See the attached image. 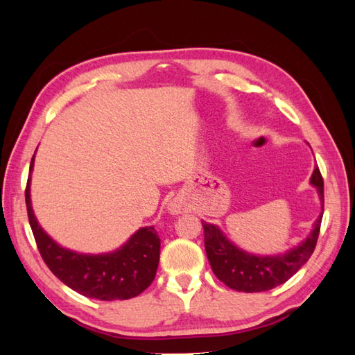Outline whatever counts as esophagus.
<instances>
[{"instance_id": "1", "label": "esophagus", "mask_w": 355, "mask_h": 355, "mask_svg": "<svg viewBox=\"0 0 355 355\" xmlns=\"http://www.w3.org/2000/svg\"><path fill=\"white\" fill-rule=\"evenodd\" d=\"M168 210H170V213H173V214H179V213L182 211V206H180V202H178V201H171V202H170V206H168Z\"/></svg>"}]
</instances>
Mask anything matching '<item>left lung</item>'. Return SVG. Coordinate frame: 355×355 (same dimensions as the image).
<instances>
[{
  "instance_id": "obj_1",
  "label": "left lung",
  "mask_w": 355,
  "mask_h": 355,
  "mask_svg": "<svg viewBox=\"0 0 355 355\" xmlns=\"http://www.w3.org/2000/svg\"><path fill=\"white\" fill-rule=\"evenodd\" d=\"M311 185L317 188L321 209H324V184L318 167L314 168L311 176ZM321 219L323 213L314 222L313 231L302 243L283 254L275 256L247 253L225 237L216 225L201 222L204 228V245L211 270L223 284L239 292H266L280 286L292 278L314 253Z\"/></svg>"
}]
</instances>
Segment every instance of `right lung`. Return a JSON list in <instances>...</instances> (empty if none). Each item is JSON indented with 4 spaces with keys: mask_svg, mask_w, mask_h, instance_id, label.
<instances>
[{
    "mask_svg": "<svg viewBox=\"0 0 355 355\" xmlns=\"http://www.w3.org/2000/svg\"><path fill=\"white\" fill-rule=\"evenodd\" d=\"M34 158L31 159L32 171ZM31 175L25 189L28 219L40 254L50 271L75 292L99 300H124L141 295L154 282L159 261V237L154 227L136 231L120 249L83 254L63 249L41 228L31 206Z\"/></svg>",
    "mask_w": 355,
    "mask_h": 355,
    "instance_id": "add662e5",
    "label": "right lung"
}]
</instances>
